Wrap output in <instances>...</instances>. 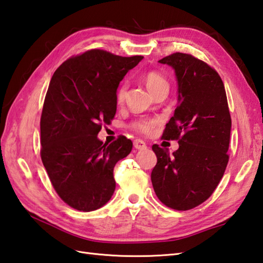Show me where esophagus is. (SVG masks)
<instances>
[{
    "instance_id": "obj_1",
    "label": "esophagus",
    "mask_w": 263,
    "mask_h": 263,
    "mask_svg": "<svg viewBox=\"0 0 263 263\" xmlns=\"http://www.w3.org/2000/svg\"><path fill=\"white\" fill-rule=\"evenodd\" d=\"M133 146H135V148L138 149V150L147 149V143L144 142V141H142V140H139V139L135 140V142H133Z\"/></svg>"
}]
</instances>
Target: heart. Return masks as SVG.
Wrapping results in <instances>:
<instances>
[{
	"label": "heart",
	"instance_id": "heart-1",
	"mask_svg": "<svg viewBox=\"0 0 263 263\" xmlns=\"http://www.w3.org/2000/svg\"><path fill=\"white\" fill-rule=\"evenodd\" d=\"M144 82L148 87L150 91H155L156 89H158L163 86H168L167 85V81L163 76H160L157 72L150 71L147 72L146 74L143 76ZM125 92H126V83H122V85L117 88L116 91V100L119 103H122L123 99L125 97ZM155 125V121H148V120H143V121H139L133 124V127L136 128L137 131L141 132V133H149L152 131V128Z\"/></svg>",
	"mask_w": 263,
	"mask_h": 263
}]
</instances>
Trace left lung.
Masks as SVG:
<instances>
[{"instance_id": "8db88e82", "label": "left lung", "mask_w": 263, "mask_h": 263, "mask_svg": "<svg viewBox=\"0 0 263 263\" xmlns=\"http://www.w3.org/2000/svg\"><path fill=\"white\" fill-rule=\"evenodd\" d=\"M158 62L174 69L178 95L163 138L180 147L170 156L154 144L152 182L165 205L189 210L210 197L226 170L232 127L226 91L219 74L192 55L174 53Z\"/></svg>"}]
</instances>
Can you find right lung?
<instances>
[{"label": "right lung", "instance_id": "1", "mask_svg": "<svg viewBox=\"0 0 263 263\" xmlns=\"http://www.w3.org/2000/svg\"><path fill=\"white\" fill-rule=\"evenodd\" d=\"M142 59L90 49L54 72L42 111L41 156L55 191L72 208L99 209L115 191L114 166L132 142L122 136L106 144L97 135L115 116L120 82Z\"/></svg>", "mask_w": 263, "mask_h": 263}]
</instances>
